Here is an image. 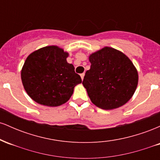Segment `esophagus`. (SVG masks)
<instances>
[{"label":"esophagus","mask_w":160,"mask_h":160,"mask_svg":"<svg viewBox=\"0 0 160 160\" xmlns=\"http://www.w3.org/2000/svg\"><path fill=\"white\" fill-rule=\"evenodd\" d=\"M84 76H85V74H84V73H82V74H80V77H81V79H82V80H83V78H84Z\"/></svg>","instance_id":"obj_1"}]
</instances>
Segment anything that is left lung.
<instances>
[{
  "label": "left lung",
  "instance_id": "obj_1",
  "mask_svg": "<svg viewBox=\"0 0 160 160\" xmlns=\"http://www.w3.org/2000/svg\"><path fill=\"white\" fill-rule=\"evenodd\" d=\"M90 69L82 85L95 105L104 110L122 106L132 97L138 75L131 60L120 51L104 47L89 56Z\"/></svg>",
  "mask_w": 160,
  "mask_h": 160
}]
</instances>
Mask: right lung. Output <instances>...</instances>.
<instances>
[{
  "instance_id": "right-lung-1",
  "label": "right lung",
  "mask_w": 160,
  "mask_h": 160,
  "mask_svg": "<svg viewBox=\"0 0 160 160\" xmlns=\"http://www.w3.org/2000/svg\"><path fill=\"white\" fill-rule=\"evenodd\" d=\"M68 53L56 46H49L31 53L21 71L23 86L34 102L49 107L62 105L69 100L75 86L81 83Z\"/></svg>"
}]
</instances>
